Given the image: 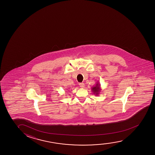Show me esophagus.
<instances>
[{"label": "esophagus", "mask_w": 155, "mask_h": 155, "mask_svg": "<svg viewBox=\"0 0 155 155\" xmlns=\"http://www.w3.org/2000/svg\"><path fill=\"white\" fill-rule=\"evenodd\" d=\"M79 85L81 88H84V87H85V84L84 83H79Z\"/></svg>", "instance_id": "34e87169"}]
</instances>
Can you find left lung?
I'll return each mask as SVG.
<instances>
[{
  "mask_svg": "<svg viewBox=\"0 0 155 155\" xmlns=\"http://www.w3.org/2000/svg\"><path fill=\"white\" fill-rule=\"evenodd\" d=\"M91 91L93 92L94 95H95L96 96H98L100 94V92L101 91V85L100 83H96V85L95 86L91 88Z\"/></svg>",
  "mask_w": 155,
  "mask_h": 155,
  "instance_id": "left-lung-1",
  "label": "left lung"
}]
</instances>
